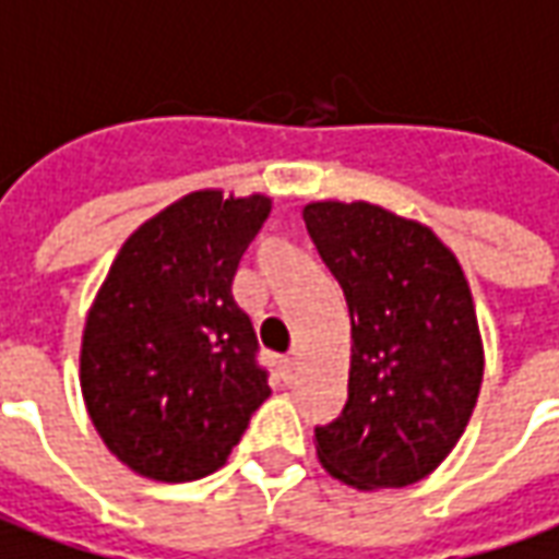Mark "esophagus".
I'll list each match as a JSON object with an SVG mask.
<instances>
[{"label": "esophagus", "instance_id": "esophagus-1", "mask_svg": "<svg viewBox=\"0 0 559 559\" xmlns=\"http://www.w3.org/2000/svg\"><path fill=\"white\" fill-rule=\"evenodd\" d=\"M293 372H296V350H293L290 357L281 360V374H284V381H290Z\"/></svg>", "mask_w": 559, "mask_h": 559}]
</instances>
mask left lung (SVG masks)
Returning <instances> with one entry per match:
<instances>
[{
  "label": "left lung",
  "mask_w": 559,
  "mask_h": 559,
  "mask_svg": "<svg viewBox=\"0 0 559 559\" xmlns=\"http://www.w3.org/2000/svg\"><path fill=\"white\" fill-rule=\"evenodd\" d=\"M308 236L350 311L347 402L318 460L357 490L408 487L451 454L484 378L469 281L429 226L372 202H308Z\"/></svg>",
  "instance_id": "1"
}]
</instances>
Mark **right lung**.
I'll return each instance as SVG.
<instances>
[{"label": "right lung", "instance_id": "1", "mask_svg": "<svg viewBox=\"0 0 559 559\" xmlns=\"http://www.w3.org/2000/svg\"><path fill=\"white\" fill-rule=\"evenodd\" d=\"M272 199L197 190L144 221L108 269L81 342V393L108 451L144 478L226 463L269 400L233 278Z\"/></svg>", "mask_w": 559, "mask_h": 559}]
</instances>
